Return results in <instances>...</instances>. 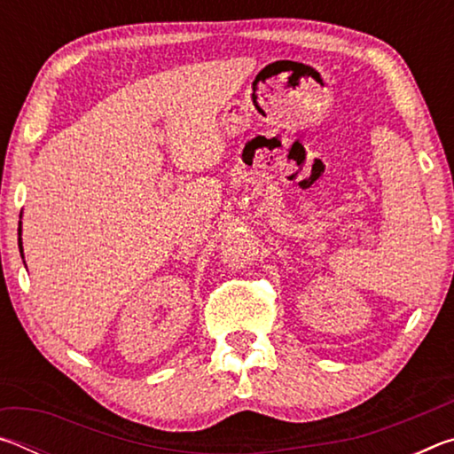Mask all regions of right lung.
<instances>
[{
  "label": "right lung",
  "mask_w": 454,
  "mask_h": 454,
  "mask_svg": "<svg viewBox=\"0 0 454 454\" xmlns=\"http://www.w3.org/2000/svg\"><path fill=\"white\" fill-rule=\"evenodd\" d=\"M20 236H21V222H20ZM20 250H21V238H20Z\"/></svg>",
  "instance_id": "right-lung-1"
}]
</instances>
